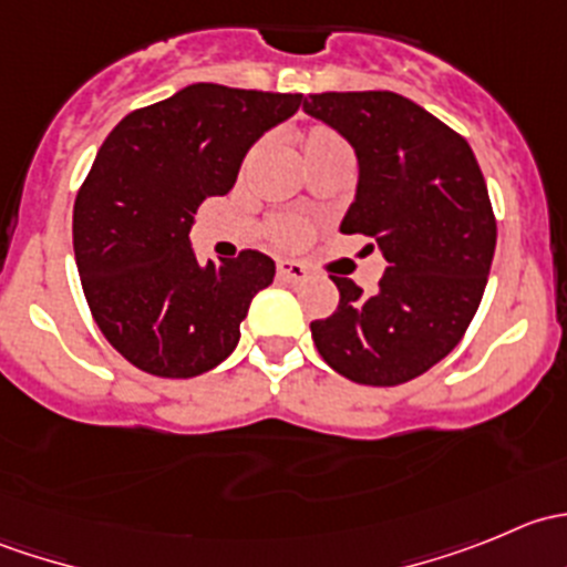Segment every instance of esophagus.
<instances>
[{
  "mask_svg": "<svg viewBox=\"0 0 567 567\" xmlns=\"http://www.w3.org/2000/svg\"><path fill=\"white\" fill-rule=\"evenodd\" d=\"M279 282H301L307 277V268L296 260H279L277 262Z\"/></svg>",
  "mask_w": 567,
  "mask_h": 567,
  "instance_id": "1",
  "label": "esophagus"
}]
</instances>
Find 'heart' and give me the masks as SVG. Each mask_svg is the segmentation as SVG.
I'll list each match as a JSON object with an SVG mask.
<instances>
[{"label": "heart", "mask_w": 567, "mask_h": 567, "mask_svg": "<svg viewBox=\"0 0 567 567\" xmlns=\"http://www.w3.org/2000/svg\"><path fill=\"white\" fill-rule=\"evenodd\" d=\"M262 145H266V142L260 140L249 147L247 156H244V162H241L244 173H247L251 164L257 162V156L262 153ZM299 151H301V158H305V164L310 173L316 167H320V164L334 162V158H351V147H348V142L342 140L340 131H334L331 125H323V123H316V125H310V128L301 131ZM312 230H316V227H312V221L305 219V216H299V214H277L266 221V227H262V233H266L268 241L279 249L305 247V244L312 238Z\"/></svg>", "instance_id": "heart-1"}]
</instances>
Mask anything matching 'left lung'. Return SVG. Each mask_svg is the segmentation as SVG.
Returning a JSON list of instances; mask_svg holds the SVG:
<instances>
[{"label":"left lung","mask_w":567,"mask_h":567,"mask_svg":"<svg viewBox=\"0 0 567 567\" xmlns=\"http://www.w3.org/2000/svg\"><path fill=\"white\" fill-rule=\"evenodd\" d=\"M305 109L357 151V199L340 233L386 257L375 296L331 274L340 305L312 320V340L357 384H405L458 346L483 299L496 247L485 177L458 131L390 90L318 93Z\"/></svg>","instance_id":"8db88e82"}]
</instances>
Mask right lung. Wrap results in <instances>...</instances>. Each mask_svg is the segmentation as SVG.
<instances>
[{"label": "right lung", "mask_w": 567, "mask_h": 567, "mask_svg": "<svg viewBox=\"0 0 567 567\" xmlns=\"http://www.w3.org/2000/svg\"><path fill=\"white\" fill-rule=\"evenodd\" d=\"M301 99L192 84L125 114L104 140L73 203V251L95 323L134 368L192 379L238 346L274 260L241 249L199 266L188 230L205 197L230 192L251 142Z\"/></svg>", "instance_id": "right-lung-1"}]
</instances>
